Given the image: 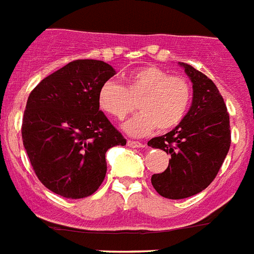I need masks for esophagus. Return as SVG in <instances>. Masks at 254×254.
I'll use <instances>...</instances> for the list:
<instances>
[{"instance_id":"obj_1","label":"esophagus","mask_w":254,"mask_h":254,"mask_svg":"<svg viewBox=\"0 0 254 254\" xmlns=\"http://www.w3.org/2000/svg\"><path fill=\"white\" fill-rule=\"evenodd\" d=\"M127 145L131 146V148H142L144 144L140 141H136V140H128V141H127Z\"/></svg>"}]
</instances>
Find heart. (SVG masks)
<instances>
[{"mask_svg": "<svg viewBox=\"0 0 254 254\" xmlns=\"http://www.w3.org/2000/svg\"><path fill=\"white\" fill-rule=\"evenodd\" d=\"M190 102V81L156 66L136 68L125 77L123 85L109 80L98 89V106L114 119L123 121L136 106L141 110L125 123L126 131L133 136L156 127L161 132L175 128L187 115Z\"/></svg>", "mask_w": 254, "mask_h": 254, "instance_id": "heart-1", "label": "heart"}]
</instances>
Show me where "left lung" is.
Returning <instances> with one entry per match:
<instances>
[{
	"label": "left lung",
	"mask_w": 254,
	"mask_h": 254,
	"mask_svg": "<svg viewBox=\"0 0 254 254\" xmlns=\"http://www.w3.org/2000/svg\"><path fill=\"white\" fill-rule=\"evenodd\" d=\"M193 83L190 112L173 131L148 141L170 154L167 169L153 174L154 190L180 200L204 190L215 179L231 145L230 115L215 84L201 71L180 62Z\"/></svg>",
	"instance_id": "obj_1"
}]
</instances>
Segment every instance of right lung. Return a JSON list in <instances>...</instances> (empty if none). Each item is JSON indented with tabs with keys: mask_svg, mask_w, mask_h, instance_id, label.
Here are the masks:
<instances>
[{
	"mask_svg": "<svg viewBox=\"0 0 254 254\" xmlns=\"http://www.w3.org/2000/svg\"><path fill=\"white\" fill-rule=\"evenodd\" d=\"M114 74L104 61L76 60L29 93L23 145L36 177L54 193L66 198L91 196L106 175V150L126 145L98 106V89Z\"/></svg>",
	"mask_w": 254,
	"mask_h": 254,
	"instance_id": "1",
	"label": "right lung"
}]
</instances>
